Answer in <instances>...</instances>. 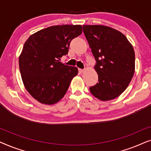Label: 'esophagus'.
<instances>
[{"label": "esophagus", "instance_id": "obj_1", "mask_svg": "<svg viewBox=\"0 0 151 151\" xmlns=\"http://www.w3.org/2000/svg\"><path fill=\"white\" fill-rule=\"evenodd\" d=\"M78 71H79L80 73H82L84 71V70L82 69H78Z\"/></svg>", "mask_w": 151, "mask_h": 151}]
</instances>
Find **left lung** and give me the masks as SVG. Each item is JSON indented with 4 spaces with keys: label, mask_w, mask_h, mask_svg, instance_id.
I'll return each mask as SVG.
<instances>
[{
    "label": "left lung",
    "mask_w": 151,
    "mask_h": 151,
    "mask_svg": "<svg viewBox=\"0 0 151 151\" xmlns=\"http://www.w3.org/2000/svg\"><path fill=\"white\" fill-rule=\"evenodd\" d=\"M83 32L96 60L98 82L90 91L102 101L124 91L135 73V52L124 35L104 25H83Z\"/></svg>",
    "instance_id": "left-lung-1"
}]
</instances>
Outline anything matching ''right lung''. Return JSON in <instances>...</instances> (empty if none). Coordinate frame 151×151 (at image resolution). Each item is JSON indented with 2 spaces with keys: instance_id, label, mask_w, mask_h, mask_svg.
I'll list each match as a JSON object with an SVG mask.
<instances>
[{
  "instance_id": "1",
  "label": "right lung",
  "mask_w": 151,
  "mask_h": 151,
  "mask_svg": "<svg viewBox=\"0 0 151 151\" xmlns=\"http://www.w3.org/2000/svg\"><path fill=\"white\" fill-rule=\"evenodd\" d=\"M81 25H55L43 29L24 42L19 57L24 86L34 99L53 104L65 96L78 68L60 62L69 51L71 40L82 34Z\"/></svg>"
}]
</instances>
